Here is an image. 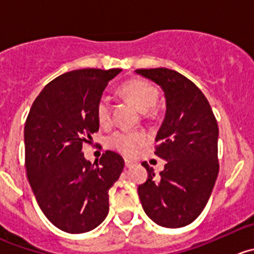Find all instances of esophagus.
<instances>
[{
	"instance_id": "1",
	"label": "esophagus",
	"mask_w": 254,
	"mask_h": 254,
	"mask_svg": "<svg viewBox=\"0 0 254 254\" xmlns=\"http://www.w3.org/2000/svg\"><path fill=\"white\" fill-rule=\"evenodd\" d=\"M134 165H135V162L130 161V160H125V167H127V169H130V167H132Z\"/></svg>"
}]
</instances>
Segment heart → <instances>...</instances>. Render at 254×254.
<instances>
[{"instance_id":"obj_1","label":"heart","mask_w":254,"mask_h":254,"mask_svg":"<svg viewBox=\"0 0 254 254\" xmlns=\"http://www.w3.org/2000/svg\"><path fill=\"white\" fill-rule=\"evenodd\" d=\"M122 93L141 113H146L157 102L159 92L154 85L142 79H132L123 84ZM97 118L100 124H107L110 118V100L107 95H102L97 104ZM146 135L142 132L117 131L109 137L113 149L127 156H132L146 142Z\"/></svg>"}]
</instances>
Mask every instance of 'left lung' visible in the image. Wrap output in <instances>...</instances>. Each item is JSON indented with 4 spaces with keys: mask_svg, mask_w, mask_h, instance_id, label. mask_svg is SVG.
<instances>
[{
    "mask_svg": "<svg viewBox=\"0 0 254 254\" xmlns=\"http://www.w3.org/2000/svg\"><path fill=\"white\" fill-rule=\"evenodd\" d=\"M159 85L165 95V118L155 154L166 161L155 176L137 187L145 213L159 226L179 228L200 216L218 175V125L203 93L185 75L167 68L136 69Z\"/></svg>",
    "mask_w": 254,
    "mask_h": 254,
    "instance_id": "8db88e82",
    "label": "left lung"
}]
</instances>
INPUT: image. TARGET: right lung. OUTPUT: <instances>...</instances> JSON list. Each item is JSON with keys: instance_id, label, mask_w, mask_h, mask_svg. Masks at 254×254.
<instances>
[{"instance_id": "obj_1", "label": "right lung", "mask_w": 254, "mask_h": 254, "mask_svg": "<svg viewBox=\"0 0 254 254\" xmlns=\"http://www.w3.org/2000/svg\"><path fill=\"white\" fill-rule=\"evenodd\" d=\"M120 72L87 68L59 75L39 93L27 117V177L42 212L64 232L94 230L109 212V189L124 160L105 151L94 166L82 147L99 130L98 100Z\"/></svg>"}]
</instances>
